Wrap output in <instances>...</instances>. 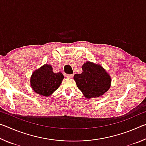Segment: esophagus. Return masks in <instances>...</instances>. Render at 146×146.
<instances>
[{"label": "esophagus", "mask_w": 146, "mask_h": 146, "mask_svg": "<svg viewBox=\"0 0 146 146\" xmlns=\"http://www.w3.org/2000/svg\"><path fill=\"white\" fill-rule=\"evenodd\" d=\"M65 76L67 78H72L73 76V74H66Z\"/></svg>", "instance_id": "obj_1"}]
</instances>
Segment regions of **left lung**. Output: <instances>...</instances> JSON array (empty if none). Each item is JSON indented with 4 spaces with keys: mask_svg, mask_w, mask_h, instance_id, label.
Instances as JSON below:
<instances>
[{
    "mask_svg": "<svg viewBox=\"0 0 146 146\" xmlns=\"http://www.w3.org/2000/svg\"><path fill=\"white\" fill-rule=\"evenodd\" d=\"M82 69V73L75 74L73 78L84 97L97 98L110 90L111 78L100 64L87 61Z\"/></svg>",
    "mask_w": 146,
    "mask_h": 146,
    "instance_id": "left-lung-1",
    "label": "left lung"
}]
</instances>
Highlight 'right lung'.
I'll use <instances>...</instances> for the list:
<instances>
[{
	"label": "right lung",
	"instance_id": "add662e5",
	"mask_svg": "<svg viewBox=\"0 0 146 146\" xmlns=\"http://www.w3.org/2000/svg\"><path fill=\"white\" fill-rule=\"evenodd\" d=\"M63 79L62 73H53L52 66L46 64L33 71L30 78V85L36 93L49 97L60 86Z\"/></svg>",
	"mask_w": 146,
	"mask_h": 146
}]
</instances>
